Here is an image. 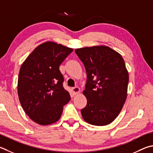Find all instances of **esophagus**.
<instances>
[{
  "instance_id": "esophagus-1",
  "label": "esophagus",
  "mask_w": 153,
  "mask_h": 153,
  "mask_svg": "<svg viewBox=\"0 0 153 153\" xmlns=\"http://www.w3.org/2000/svg\"><path fill=\"white\" fill-rule=\"evenodd\" d=\"M72 91H73V93L75 94V95H76L78 93H79L80 91V89L79 87H74V88H72Z\"/></svg>"
}]
</instances>
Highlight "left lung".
<instances>
[{
	"mask_svg": "<svg viewBox=\"0 0 153 153\" xmlns=\"http://www.w3.org/2000/svg\"><path fill=\"white\" fill-rule=\"evenodd\" d=\"M87 74L83 94L87 105L81 110L84 120L105 126L119 115L127 98L128 72L122 55L105 45L76 49Z\"/></svg>",
	"mask_w": 153,
	"mask_h": 153,
	"instance_id": "1",
	"label": "left lung"
}]
</instances>
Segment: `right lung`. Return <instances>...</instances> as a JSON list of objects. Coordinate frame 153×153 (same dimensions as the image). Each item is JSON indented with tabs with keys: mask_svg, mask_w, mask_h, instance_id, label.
Listing matches in <instances>:
<instances>
[{
	"mask_svg": "<svg viewBox=\"0 0 153 153\" xmlns=\"http://www.w3.org/2000/svg\"><path fill=\"white\" fill-rule=\"evenodd\" d=\"M73 49L52 41L37 46L22 63L18 77V96L27 116L40 125L59 120L71 99L63 87L59 65Z\"/></svg>",
	"mask_w": 153,
	"mask_h": 153,
	"instance_id": "1",
	"label": "right lung"
}]
</instances>
